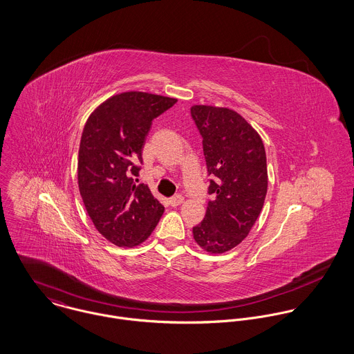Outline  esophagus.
I'll use <instances>...</instances> for the list:
<instances>
[{
	"mask_svg": "<svg viewBox=\"0 0 354 354\" xmlns=\"http://www.w3.org/2000/svg\"><path fill=\"white\" fill-rule=\"evenodd\" d=\"M184 202V198L181 196V195H174L173 198H170L169 199V203H170V205H178V204H181V203Z\"/></svg>",
	"mask_w": 354,
	"mask_h": 354,
	"instance_id": "34e87169",
	"label": "esophagus"
}]
</instances>
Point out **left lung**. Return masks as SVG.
<instances>
[{
  "instance_id": "1",
  "label": "left lung",
  "mask_w": 354,
  "mask_h": 354,
  "mask_svg": "<svg viewBox=\"0 0 354 354\" xmlns=\"http://www.w3.org/2000/svg\"><path fill=\"white\" fill-rule=\"evenodd\" d=\"M191 115L202 135L212 196L194 239L207 252L223 253L248 236L263 208L266 151L257 132L230 109L199 104L191 107Z\"/></svg>"
}]
</instances>
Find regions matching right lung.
<instances>
[{"label": "right lung", "instance_id": "1", "mask_svg": "<svg viewBox=\"0 0 354 354\" xmlns=\"http://www.w3.org/2000/svg\"><path fill=\"white\" fill-rule=\"evenodd\" d=\"M177 100L124 93L88 117L79 149L77 180L86 209L104 239L133 247L149 239L165 207L136 178L152 120Z\"/></svg>", "mask_w": 354, "mask_h": 354}]
</instances>
